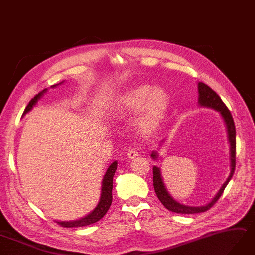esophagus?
Here are the masks:
<instances>
[{
	"label": "esophagus",
	"instance_id": "1",
	"mask_svg": "<svg viewBox=\"0 0 255 255\" xmlns=\"http://www.w3.org/2000/svg\"><path fill=\"white\" fill-rule=\"evenodd\" d=\"M138 151L137 150H135V149H130V150H128V154H127V156H128V159H129V160H133V159H135V157H137L138 156Z\"/></svg>",
	"mask_w": 255,
	"mask_h": 255
}]
</instances>
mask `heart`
Segmentation results:
<instances>
[{
	"label": "heart",
	"instance_id": "heart-1",
	"mask_svg": "<svg viewBox=\"0 0 255 255\" xmlns=\"http://www.w3.org/2000/svg\"><path fill=\"white\" fill-rule=\"evenodd\" d=\"M170 107L169 94L161 87L139 85L122 93L114 106V116L119 120L138 115L135 126L144 137L157 133L166 119Z\"/></svg>",
	"mask_w": 255,
	"mask_h": 255
}]
</instances>
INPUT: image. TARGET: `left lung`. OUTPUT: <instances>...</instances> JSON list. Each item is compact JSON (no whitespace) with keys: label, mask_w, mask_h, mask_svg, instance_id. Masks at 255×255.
I'll list each match as a JSON object with an SVG mask.
<instances>
[{"label":"left lung","mask_w":255,"mask_h":255,"mask_svg":"<svg viewBox=\"0 0 255 255\" xmlns=\"http://www.w3.org/2000/svg\"><path fill=\"white\" fill-rule=\"evenodd\" d=\"M198 89V105L201 107L206 108H211L213 111H217L220 115H221L222 119L224 121V125L226 128V133H228V139L230 143V161H231V171L230 175L226 179V181L222 184V187L217 192V194L213 196L211 201L207 204L203 206H188L183 205L177 202L176 199L169 194L166 187H165V183L163 181L161 169L157 166H153V187L156 196L159 197L160 202L164 205L165 208L168 210L177 212V213H185V215H191V213H198V212H204L208 210L210 207L216 204V202L219 199V197L222 195L223 191L226 185L230 182L232 179L234 171H235V165H236V129H235V123H234L233 117L229 108L225 106L224 103L222 102L221 98L212 90L210 87L207 85L203 84V82H198L197 84ZM165 140L161 142V147L163 146ZM151 157L154 161L159 159V152L157 151H152L151 153Z\"/></svg>","instance_id":"obj_1"}]
</instances>
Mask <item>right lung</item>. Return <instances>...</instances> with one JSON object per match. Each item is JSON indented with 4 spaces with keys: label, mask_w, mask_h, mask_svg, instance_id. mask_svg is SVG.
Segmentation results:
<instances>
[{
    "label": "right lung",
    "mask_w": 255,
    "mask_h": 255,
    "mask_svg": "<svg viewBox=\"0 0 255 255\" xmlns=\"http://www.w3.org/2000/svg\"><path fill=\"white\" fill-rule=\"evenodd\" d=\"M63 82L64 80L60 82V84L51 86V88H56L57 86L63 84ZM47 91L48 89H44L42 92H39L37 95L34 96V98L30 101L29 104H27V106L25 107L23 116L32 111L33 107L37 104V102L43 98L44 94ZM117 166H118V162L115 161L109 165V167L107 168L106 173L104 177H103V180H102L100 201L91 212H89L85 217H81L77 220H72V221H57L58 224L63 226V228H80V226H86V225L98 222L99 220H101L103 217H104L109 207H111L112 202H113V179L117 170Z\"/></svg>",
    "instance_id": "obj_1"
}]
</instances>
